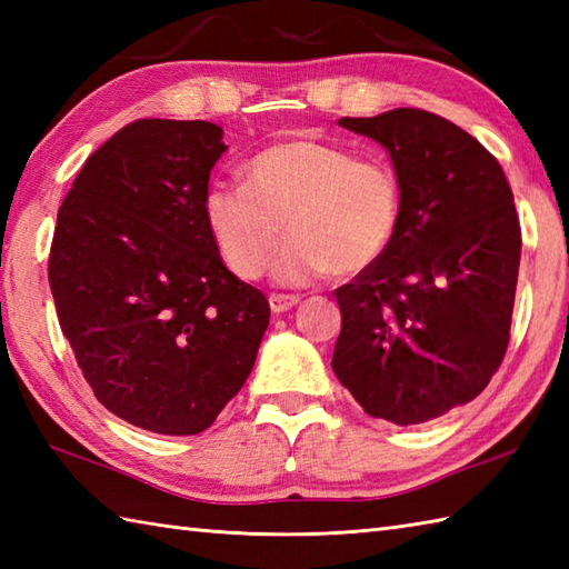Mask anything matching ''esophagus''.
Wrapping results in <instances>:
<instances>
[{
  "label": "esophagus",
  "instance_id": "obj_1",
  "mask_svg": "<svg viewBox=\"0 0 569 569\" xmlns=\"http://www.w3.org/2000/svg\"><path fill=\"white\" fill-rule=\"evenodd\" d=\"M298 296H293V293H271L269 296V306H271V310L273 312H286V310H291L293 306H298Z\"/></svg>",
  "mask_w": 569,
  "mask_h": 569
}]
</instances>
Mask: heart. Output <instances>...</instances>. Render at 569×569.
Segmentation results:
<instances>
[{"label":"heart","instance_id":"1","mask_svg":"<svg viewBox=\"0 0 569 569\" xmlns=\"http://www.w3.org/2000/svg\"><path fill=\"white\" fill-rule=\"evenodd\" d=\"M244 186L217 183L204 196V222L227 269L253 281L276 259L283 283L379 263L401 232L403 186L383 156H355L340 143L288 139L241 166Z\"/></svg>","mask_w":569,"mask_h":569}]
</instances>
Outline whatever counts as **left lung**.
Here are the masks:
<instances>
[{"label": "left lung", "instance_id": "8db88e82", "mask_svg": "<svg viewBox=\"0 0 569 569\" xmlns=\"http://www.w3.org/2000/svg\"><path fill=\"white\" fill-rule=\"evenodd\" d=\"M383 143L403 186L389 253L335 291L332 369L373 418L418 426L487 389L511 340L521 224L499 161L445 117H342Z\"/></svg>", "mask_w": 569, "mask_h": 569}]
</instances>
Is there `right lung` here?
<instances>
[{
	"instance_id": "add662e5",
	"label": "right lung",
	"mask_w": 569,
	"mask_h": 569,
	"mask_svg": "<svg viewBox=\"0 0 569 569\" xmlns=\"http://www.w3.org/2000/svg\"><path fill=\"white\" fill-rule=\"evenodd\" d=\"M227 147L212 122L137 119L94 151L58 210L48 283L98 401L161 435L210 428L257 361L269 300L204 222Z\"/></svg>"
}]
</instances>
